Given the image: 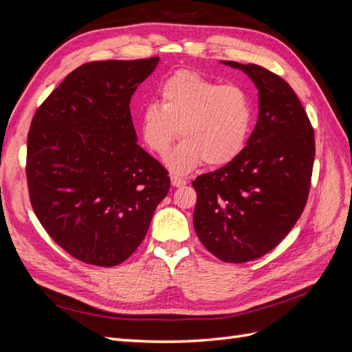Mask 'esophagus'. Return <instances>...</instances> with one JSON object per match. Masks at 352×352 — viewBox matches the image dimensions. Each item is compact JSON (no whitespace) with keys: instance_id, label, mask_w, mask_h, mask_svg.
I'll return each mask as SVG.
<instances>
[{"instance_id":"1","label":"esophagus","mask_w":352,"mask_h":352,"mask_svg":"<svg viewBox=\"0 0 352 352\" xmlns=\"http://www.w3.org/2000/svg\"><path fill=\"white\" fill-rule=\"evenodd\" d=\"M170 180H172V185H173L175 188L185 186V185L188 184V182H186V179L180 177V176H172V177H170Z\"/></svg>"}]
</instances>
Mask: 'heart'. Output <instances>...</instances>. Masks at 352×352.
Listing matches in <instances>:
<instances>
[{
    "instance_id": "1",
    "label": "heart",
    "mask_w": 352,
    "mask_h": 352,
    "mask_svg": "<svg viewBox=\"0 0 352 352\" xmlns=\"http://www.w3.org/2000/svg\"><path fill=\"white\" fill-rule=\"evenodd\" d=\"M157 102L140 114L141 135L150 150L168 155L175 173H188L204 162L219 167L235 160L247 145L254 126V101L241 85H220L190 70H179L158 88Z\"/></svg>"
}]
</instances>
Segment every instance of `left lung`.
<instances>
[{"mask_svg":"<svg viewBox=\"0 0 352 352\" xmlns=\"http://www.w3.org/2000/svg\"><path fill=\"white\" fill-rule=\"evenodd\" d=\"M258 89V120L243 151L198 176L194 228L221 261L247 263L278 247L302 214L311 185L314 131L294 89L257 65L221 61Z\"/></svg>","mask_w":352,"mask_h":352,"instance_id":"obj_1","label":"left lung"}]
</instances>
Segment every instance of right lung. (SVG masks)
Here are the masks:
<instances>
[{"label": "right lung", "instance_id": "add662e5", "mask_svg": "<svg viewBox=\"0 0 352 352\" xmlns=\"http://www.w3.org/2000/svg\"><path fill=\"white\" fill-rule=\"evenodd\" d=\"M158 57L87 63L41 104L28 135L30 204L72 257L113 267L145 238L166 168L138 145L131 98Z\"/></svg>", "mask_w": 352, "mask_h": 352}]
</instances>
